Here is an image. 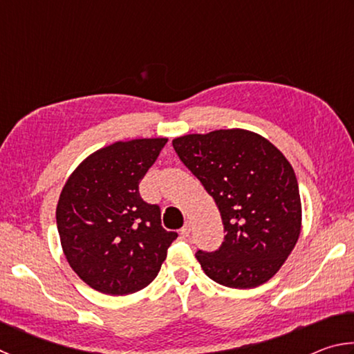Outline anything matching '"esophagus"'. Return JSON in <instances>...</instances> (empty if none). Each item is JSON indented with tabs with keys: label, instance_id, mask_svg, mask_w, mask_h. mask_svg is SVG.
Here are the masks:
<instances>
[{
	"label": "esophagus",
	"instance_id": "34e87169",
	"mask_svg": "<svg viewBox=\"0 0 354 354\" xmlns=\"http://www.w3.org/2000/svg\"><path fill=\"white\" fill-rule=\"evenodd\" d=\"M190 234V223H185L183 227H181V236L183 237H189Z\"/></svg>",
	"mask_w": 354,
	"mask_h": 354
}]
</instances>
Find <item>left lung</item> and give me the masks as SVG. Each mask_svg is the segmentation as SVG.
Listing matches in <instances>:
<instances>
[{
	"instance_id": "left-lung-1",
	"label": "left lung",
	"mask_w": 354,
	"mask_h": 354,
	"mask_svg": "<svg viewBox=\"0 0 354 354\" xmlns=\"http://www.w3.org/2000/svg\"><path fill=\"white\" fill-rule=\"evenodd\" d=\"M181 162L217 205L225 239L196 251L209 278L232 289L267 283L292 253L301 230V200L289 160L270 142L243 129L173 140Z\"/></svg>"
}]
</instances>
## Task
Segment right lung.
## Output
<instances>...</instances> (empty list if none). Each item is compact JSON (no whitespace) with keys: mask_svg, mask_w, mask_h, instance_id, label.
Segmentation results:
<instances>
[{"mask_svg":"<svg viewBox=\"0 0 354 354\" xmlns=\"http://www.w3.org/2000/svg\"><path fill=\"white\" fill-rule=\"evenodd\" d=\"M167 139L117 142L88 156L59 196L56 223L64 254L84 283L107 295H128L158 277L178 237L160 223V207L139 184Z\"/></svg>","mask_w":354,"mask_h":354,"instance_id":"1","label":"right lung"}]
</instances>
